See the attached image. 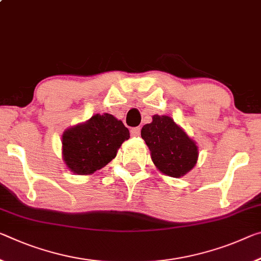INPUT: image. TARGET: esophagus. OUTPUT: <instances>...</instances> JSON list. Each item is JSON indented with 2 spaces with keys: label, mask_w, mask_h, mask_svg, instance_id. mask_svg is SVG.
<instances>
[{
  "label": "esophagus",
  "mask_w": 261,
  "mask_h": 261,
  "mask_svg": "<svg viewBox=\"0 0 261 261\" xmlns=\"http://www.w3.org/2000/svg\"><path fill=\"white\" fill-rule=\"evenodd\" d=\"M130 134H131V136H134V137H137V136H139V134H140V127L139 126L132 127V129L130 130Z\"/></svg>",
  "instance_id": "1"
}]
</instances>
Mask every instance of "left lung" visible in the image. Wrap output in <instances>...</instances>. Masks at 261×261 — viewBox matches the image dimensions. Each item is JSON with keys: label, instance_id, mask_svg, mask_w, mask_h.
<instances>
[{"label": "left lung", "instance_id": "8db88e82", "mask_svg": "<svg viewBox=\"0 0 261 261\" xmlns=\"http://www.w3.org/2000/svg\"><path fill=\"white\" fill-rule=\"evenodd\" d=\"M142 138L156 169L165 175L181 177L197 163L198 147L180 125L166 115H153L142 127Z\"/></svg>", "mask_w": 261, "mask_h": 261}]
</instances>
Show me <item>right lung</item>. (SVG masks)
Wrapping results in <instances>:
<instances>
[{
  "label": "right lung",
  "instance_id": "add662e5",
  "mask_svg": "<svg viewBox=\"0 0 261 261\" xmlns=\"http://www.w3.org/2000/svg\"><path fill=\"white\" fill-rule=\"evenodd\" d=\"M63 160L77 175H90L109 164L130 132L110 114H95L88 121L66 129L61 137Z\"/></svg>",
  "mask_w": 261,
  "mask_h": 261
}]
</instances>
